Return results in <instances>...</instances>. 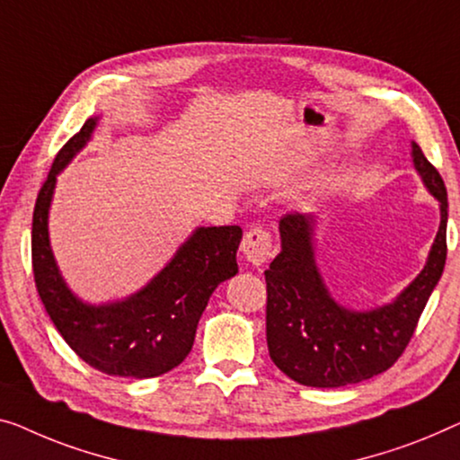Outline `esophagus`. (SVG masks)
I'll use <instances>...</instances> for the list:
<instances>
[{
	"instance_id": "34e87169",
	"label": "esophagus",
	"mask_w": 460,
	"mask_h": 460,
	"mask_svg": "<svg viewBox=\"0 0 460 460\" xmlns=\"http://www.w3.org/2000/svg\"><path fill=\"white\" fill-rule=\"evenodd\" d=\"M242 252L252 266H262L264 262H269V258L272 256L270 233L262 227L248 231L243 237Z\"/></svg>"
}]
</instances>
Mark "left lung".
I'll return each mask as SVG.
<instances>
[{"mask_svg": "<svg viewBox=\"0 0 460 460\" xmlns=\"http://www.w3.org/2000/svg\"><path fill=\"white\" fill-rule=\"evenodd\" d=\"M411 159L423 186L440 204V227L423 270L390 304L369 310L339 304L316 264V215L296 210L279 221L280 253L264 270L266 342L274 366L291 380L339 388L374 378L401 358L413 337L447 264L448 198L440 173L415 142H411Z\"/></svg>", "mask_w": 460, "mask_h": 460, "instance_id": "8db88e82", "label": "left lung"}]
</instances>
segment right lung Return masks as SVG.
Masks as SVG:
<instances>
[{
    "mask_svg": "<svg viewBox=\"0 0 460 460\" xmlns=\"http://www.w3.org/2000/svg\"><path fill=\"white\" fill-rule=\"evenodd\" d=\"M86 119L55 156L32 215V272L39 297L61 337L88 366L121 378H155L188 358L212 291L237 274L242 229L198 227L173 258L132 296L88 304L61 277L49 242V208L58 175L93 138Z\"/></svg>",
    "mask_w": 460,
    "mask_h": 460,
    "instance_id": "add662e5",
    "label": "right lung"
}]
</instances>
